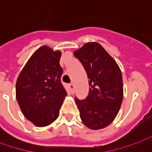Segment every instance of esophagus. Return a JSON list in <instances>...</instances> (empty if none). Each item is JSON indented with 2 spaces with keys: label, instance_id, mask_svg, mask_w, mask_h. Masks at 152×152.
Masks as SVG:
<instances>
[{
  "label": "esophagus",
  "instance_id": "obj_1",
  "mask_svg": "<svg viewBox=\"0 0 152 152\" xmlns=\"http://www.w3.org/2000/svg\"><path fill=\"white\" fill-rule=\"evenodd\" d=\"M68 88H69L70 93L73 94V93H74V85H73V84H70V85H68Z\"/></svg>",
  "mask_w": 152,
  "mask_h": 152
}]
</instances>
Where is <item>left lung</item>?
I'll list each match as a JSON object with an SVG mask.
<instances>
[{
	"label": "left lung",
	"mask_w": 152,
	"mask_h": 152,
	"mask_svg": "<svg viewBox=\"0 0 152 152\" xmlns=\"http://www.w3.org/2000/svg\"><path fill=\"white\" fill-rule=\"evenodd\" d=\"M82 63L89 79L87 97L75 102L85 126L100 129L116 118L123 102V78L118 65L100 44L89 42L73 52Z\"/></svg>",
	"instance_id": "left-lung-1"
}]
</instances>
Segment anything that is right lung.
<instances>
[{"instance_id": "right-lung-1", "label": "right lung", "mask_w": 152, "mask_h": 152, "mask_svg": "<svg viewBox=\"0 0 152 152\" xmlns=\"http://www.w3.org/2000/svg\"><path fill=\"white\" fill-rule=\"evenodd\" d=\"M61 51L41 46L29 58L16 83V97L24 117L34 125L54 122L67 91L61 81Z\"/></svg>"}]
</instances>
